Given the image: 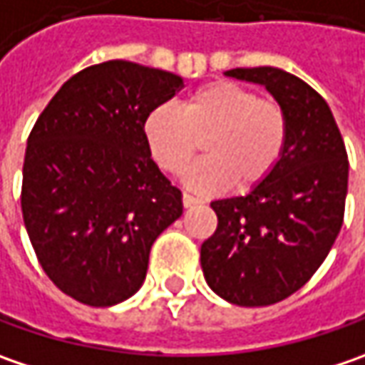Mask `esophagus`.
I'll list each match as a JSON object with an SVG mask.
<instances>
[{"label":"esophagus","instance_id":"34e87169","mask_svg":"<svg viewBox=\"0 0 365 365\" xmlns=\"http://www.w3.org/2000/svg\"><path fill=\"white\" fill-rule=\"evenodd\" d=\"M182 200H183V206H185V208H194V206H198L200 204V200L194 198L192 194H183Z\"/></svg>","mask_w":365,"mask_h":365}]
</instances>
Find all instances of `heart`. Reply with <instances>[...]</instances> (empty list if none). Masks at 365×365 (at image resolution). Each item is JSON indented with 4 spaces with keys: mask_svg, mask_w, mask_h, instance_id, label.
<instances>
[{
    "mask_svg": "<svg viewBox=\"0 0 365 365\" xmlns=\"http://www.w3.org/2000/svg\"><path fill=\"white\" fill-rule=\"evenodd\" d=\"M143 133L157 165L182 175L204 140L206 159L190 169L185 182L200 192L227 183L249 190L279 163L288 118L284 108L237 81L218 79L187 93L180 108L161 103L147 114Z\"/></svg>",
    "mask_w": 365,
    "mask_h": 365,
    "instance_id": "b5f03b06",
    "label": "heart"
}]
</instances>
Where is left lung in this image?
Wrapping results in <instances>:
<instances>
[{
	"label": "left lung",
	"mask_w": 365,
	"mask_h": 365,
	"mask_svg": "<svg viewBox=\"0 0 365 365\" xmlns=\"http://www.w3.org/2000/svg\"><path fill=\"white\" fill-rule=\"evenodd\" d=\"M259 83L288 118L276 169L245 196L210 202L218 227L200 249L208 286L239 307H267L300 290L325 262L345 212L349 161L327 102L276 67L230 69Z\"/></svg>",
	"instance_id": "8db88e82"
}]
</instances>
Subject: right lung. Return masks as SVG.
I'll return each mask as SVG.
<instances>
[{"label":"right lung","mask_w":365,"mask_h":365,"mask_svg":"<svg viewBox=\"0 0 365 365\" xmlns=\"http://www.w3.org/2000/svg\"><path fill=\"white\" fill-rule=\"evenodd\" d=\"M183 88L130 61L88 67L55 93L28 136L22 214L44 274L88 307L143 286L155 239L183 212L151 159L143 124Z\"/></svg>","instance_id":"right-lung-1"}]
</instances>
